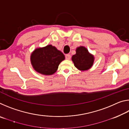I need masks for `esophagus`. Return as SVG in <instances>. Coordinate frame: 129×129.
Returning a JSON list of instances; mask_svg holds the SVG:
<instances>
[{"label": "esophagus", "mask_w": 129, "mask_h": 129, "mask_svg": "<svg viewBox=\"0 0 129 129\" xmlns=\"http://www.w3.org/2000/svg\"><path fill=\"white\" fill-rule=\"evenodd\" d=\"M71 57V56L69 54H67L66 55H65V58H66L67 60H70Z\"/></svg>", "instance_id": "obj_1"}]
</instances>
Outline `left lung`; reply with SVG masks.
Listing matches in <instances>:
<instances>
[{
  "label": "left lung",
  "instance_id": "8db88e82",
  "mask_svg": "<svg viewBox=\"0 0 129 129\" xmlns=\"http://www.w3.org/2000/svg\"><path fill=\"white\" fill-rule=\"evenodd\" d=\"M76 53L72 57V60L77 69L81 71H88L93 66L94 57L89 53L88 49L80 46L76 49Z\"/></svg>",
  "mask_w": 129,
  "mask_h": 129
}]
</instances>
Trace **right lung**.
<instances>
[{"label":"right lung","instance_id":"obj_1","mask_svg":"<svg viewBox=\"0 0 129 129\" xmlns=\"http://www.w3.org/2000/svg\"><path fill=\"white\" fill-rule=\"evenodd\" d=\"M30 62L35 71L49 76L56 72L60 62L65 60L61 52L52 45L37 48L30 54Z\"/></svg>","mask_w":129,"mask_h":129}]
</instances>
